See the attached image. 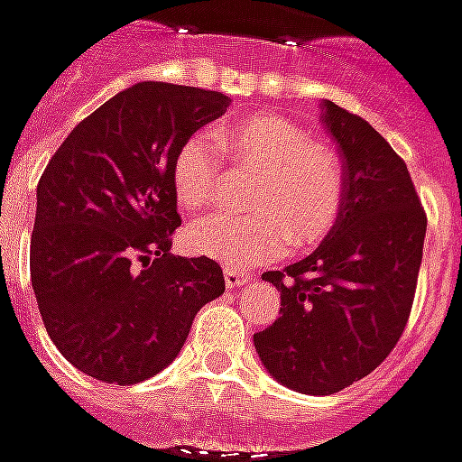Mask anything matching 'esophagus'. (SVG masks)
Wrapping results in <instances>:
<instances>
[{
	"instance_id": "34e87169",
	"label": "esophagus",
	"mask_w": 462,
	"mask_h": 462,
	"mask_svg": "<svg viewBox=\"0 0 462 462\" xmlns=\"http://www.w3.org/2000/svg\"><path fill=\"white\" fill-rule=\"evenodd\" d=\"M224 279H226V286H231V289H236V286H246L254 279L251 273H244V272H236V269H226L224 272Z\"/></svg>"
}]
</instances>
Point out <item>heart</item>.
Instances as JSON below:
<instances>
[{
	"mask_svg": "<svg viewBox=\"0 0 462 462\" xmlns=\"http://www.w3.org/2000/svg\"><path fill=\"white\" fill-rule=\"evenodd\" d=\"M218 140L251 168V213H216L189 228L190 249L228 269H251L289 246L314 244L332 228L342 206V165L329 148L276 116H251L218 133ZM221 151L213 135H190L173 161V190L189 211L216 199Z\"/></svg>",
	"mask_w": 462,
	"mask_h": 462,
	"instance_id": "1",
	"label": "heart"
}]
</instances>
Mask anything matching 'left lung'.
<instances>
[{
  "label": "left lung",
  "mask_w": 462,
  "mask_h": 462,
  "mask_svg": "<svg viewBox=\"0 0 462 462\" xmlns=\"http://www.w3.org/2000/svg\"><path fill=\"white\" fill-rule=\"evenodd\" d=\"M319 110L342 158V206L310 256L263 273L282 291V317L254 334L266 372L304 395H334L393 352L412 310L428 228L390 143L332 100Z\"/></svg>",
  "instance_id": "1"
}]
</instances>
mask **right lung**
<instances>
[{
    "mask_svg": "<svg viewBox=\"0 0 462 462\" xmlns=\"http://www.w3.org/2000/svg\"><path fill=\"white\" fill-rule=\"evenodd\" d=\"M228 105L221 92L138 82L85 117L44 168L32 289L50 339L95 380L135 384L165 370L200 307L224 294L221 266L173 256L171 236L178 148Z\"/></svg>",
    "mask_w": 462,
    "mask_h": 462,
    "instance_id": "1",
    "label": "right lung"
}]
</instances>
